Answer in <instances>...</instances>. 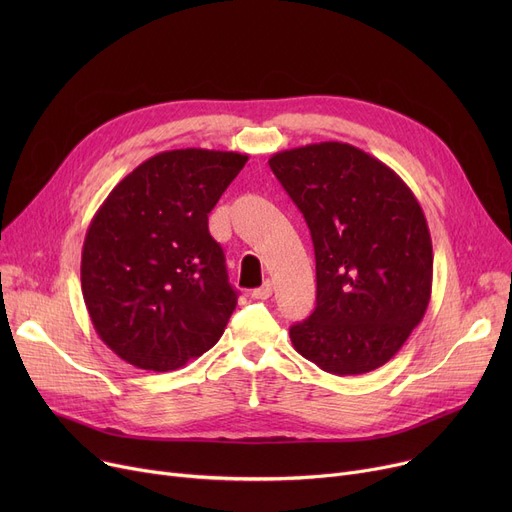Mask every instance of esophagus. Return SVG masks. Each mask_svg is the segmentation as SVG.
<instances>
[{"label":"esophagus","mask_w":512,"mask_h":512,"mask_svg":"<svg viewBox=\"0 0 512 512\" xmlns=\"http://www.w3.org/2000/svg\"><path fill=\"white\" fill-rule=\"evenodd\" d=\"M272 292H274V284H272L270 280H265L259 288H255V290L251 292V297L257 299V301H265V299L272 297Z\"/></svg>","instance_id":"1"}]
</instances>
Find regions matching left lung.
Masks as SVG:
<instances>
[{
    "label": "left lung",
    "mask_w": 512,
    "mask_h": 512,
    "mask_svg": "<svg viewBox=\"0 0 512 512\" xmlns=\"http://www.w3.org/2000/svg\"><path fill=\"white\" fill-rule=\"evenodd\" d=\"M315 249L317 307L290 328L297 353L334 375L388 363L425 315L434 253L419 201L373 155L338 141L272 155Z\"/></svg>",
    "instance_id": "1"
}]
</instances>
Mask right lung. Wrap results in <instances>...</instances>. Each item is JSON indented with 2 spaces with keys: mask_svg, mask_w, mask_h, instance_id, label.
<instances>
[{
  "mask_svg": "<svg viewBox=\"0 0 512 512\" xmlns=\"http://www.w3.org/2000/svg\"><path fill=\"white\" fill-rule=\"evenodd\" d=\"M247 159L209 149L157 153L93 215L80 284L95 332L126 363L172 371L222 338L238 292L207 215Z\"/></svg>",
  "mask_w": 512,
  "mask_h": 512,
  "instance_id": "obj_1",
  "label": "right lung"
}]
</instances>
